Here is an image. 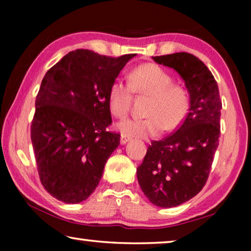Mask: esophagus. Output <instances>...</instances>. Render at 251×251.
<instances>
[{
    "label": "esophagus",
    "instance_id": "1",
    "mask_svg": "<svg viewBox=\"0 0 251 251\" xmlns=\"http://www.w3.org/2000/svg\"><path fill=\"white\" fill-rule=\"evenodd\" d=\"M129 137L127 135H125V134H122V136H121V144L122 145H124V144H126L127 142L129 141Z\"/></svg>",
    "mask_w": 251,
    "mask_h": 251
}]
</instances>
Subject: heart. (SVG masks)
<instances>
[{
  "label": "heart",
  "instance_id": "1",
  "mask_svg": "<svg viewBox=\"0 0 251 251\" xmlns=\"http://www.w3.org/2000/svg\"><path fill=\"white\" fill-rule=\"evenodd\" d=\"M128 85L114 80L107 101L110 113L117 118L128 115L133 93L150 96L146 118L127 120L118 124L123 134L147 138L159 135L164 128L174 130L186 120L190 108V95L185 86L174 83L173 76L154 63H145L130 72Z\"/></svg>",
  "mask_w": 251,
  "mask_h": 251
}]
</instances>
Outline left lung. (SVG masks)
Masks as SVG:
<instances>
[{
    "label": "left lung",
    "mask_w": 251,
    "mask_h": 251,
    "mask_svg": "<svg viewBox=\"0 0 251 251\" xmlns=\"http://www.w3.org/2000/svg\"><path fill=\"white\" fill-rule=\"evenodd\" d=\"M152 58L175 70L190 95L186 120L172 135L152 141L137 167L148 201L171 208L196 196L206 184L219 144L222 100L211 72L195 55L180 52Z\"/></svg>",
    "instance_id": "8db88e82"
}]
</instances>
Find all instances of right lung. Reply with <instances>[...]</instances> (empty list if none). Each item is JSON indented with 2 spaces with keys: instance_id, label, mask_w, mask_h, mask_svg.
<instances>
[{
  "instance_id": "add662e5",
  "label": "right lung",
  "mask_w": 251,
  "mask_h": 251,
  "mask_svg": "<svg viewBox=\"0 0 251 251\" xmlns=\"http://www.w3.org/2000/svg\"><path fill=\"white\" fill-rule=\"evenodd\" d=\"M136 54L90 50L66 54L46 72L35 100L31 139L46 192L66 203L91 196L121 135L108 131L109 86Z\"/></svg>"
}]
</instances>
